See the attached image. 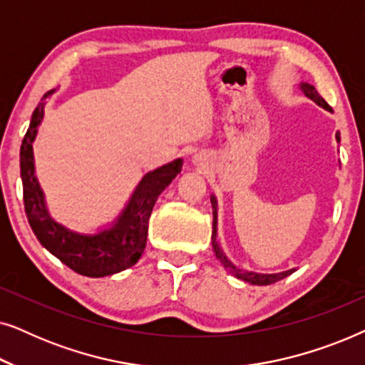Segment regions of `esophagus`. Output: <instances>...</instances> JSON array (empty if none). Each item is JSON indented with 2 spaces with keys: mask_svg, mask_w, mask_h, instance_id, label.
<instances>
[{
  "mask_svg": "<svg viewBox=\"0 0 365 365\" xmlns=\"http://www.w3.org/2000/svg\"><path fill=\"white\" fill-rule=\"evenodd\" d=\"M194 161H196V163H199V159H197V158H194Z\"/></svg>",
  "mask_w": 365,
  "mask_h": 365,
  "instance_id": "1",
  "label": "esophagus"
}]
</instances>
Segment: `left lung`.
<instances>
[{"label":"left lung","mask_w":365,"mask_h":365,"mask_svg":"<svg viewBox=\"0 0 365 365\" xmlns=\"http://www.w3.org/2000/svg\"><path fill=\"white\" fill-rule=\"evenodd\" d=\"M302 91L306 93L307 98H311L312 101H316L319 106H322L324 109H327V111H332L331 106L326 103V99H324L321 94L317 93V89L311 86V84H302ZM337 141H339V134H337ZM212 204H214V209H216V201H214V197L211 199ZM216 216H214V221H212V249H214V254H216V257L221 261V264L226 269L227 272H231L232 276H236L237 279H242V281H246L249 284H256V286H269V284H274L277 281H281V279L287 277L289 274H292L296 269H291V271H286V272H281V274H256V272H247V271H242V269H237L236 266H232L231 262H229V259L224 256L221 247H219V244L216 241Z\"/></svg>","instance_id":"obj_1"}]
</instances>
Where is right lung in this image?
<instances>
[{
  "label": "right lung",
  "mask_w": 365,
  "mask_h": 365,
  "mask_svg": "<svg viewBox=\"0 0 365 365\" xmlns=\"http://www.w3.org/2000/svg\"><path fill=\"white\" fill-rule=\"evenodd\" d=\"M48 91L34 109L31 123L21 143L19 166L23 179V201L29 226L38 241L66 264L74 272L88 277H104L134 266L146 247L149 217L159 194L166 189L178 173H181L182 159L166 164V166L148 173L134 191L128 207L124 209L119 221L96 236H79L63 226H59L48 216L44 207L43 192L34 178L33 141L36 138L38 124L43 119L44 99Z\"/></svg>",
  "instance_id": "add662e5"
}]
</instances>
